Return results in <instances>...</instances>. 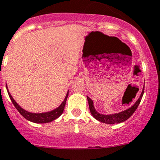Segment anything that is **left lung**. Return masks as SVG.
Masks as SVG:
<instances>
[{"instance_id":"8db88e82","label":"left lung","mask_w":160,"mask_h":160,"mask_svg":"<svg viewBox=\"0 0 160 160\" xmlns=\"http://www.w3.org/2000/svg\"><path fill=\"white\" fill-rule=\"evenodd\" d=\"M143 93H144V88L142 89V92L141 93L140 97H139V98L136 101V102L134 103L132 107H129L128 109L125 110V111L119 112V113L111 114V115H102V114L98 113L94 108L93 102H92V99L89 98L88 97H87V99H88V106H89V111H90L92 116L97 120L102 122V123H108V124H113V123H119L125 121V120H127L135 112V111H136L138 107L140 104L142 98L143 96Z\"/></svg>"}]
</instances>
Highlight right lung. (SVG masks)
Listing matches in <instances>:
<instances>
[{
  "label": "right lung",
  "instance_id": "right-lung-1",
  "mask_svg": "<svg viewBox=\"0 0 160 160\" xmlns=\"http://www.w3.org/2000/svg\"><path fill=\"white\" fill-rule=\"evenodd\" d=\"M6 88H7L8 94L9 96V98L11 100V102H13L14 106L15 107V108L18 110V111L19 112L21 115L23 116L24 118L28 120L31 122H33V123H49V122H52L53 120L56 119L57 118H58L60 115L62 114L64 111V107L66 105V102H67V99H68V92H67V95L65 97V99L62 102L61 105L59 107L56 108V109L53 110L51 111H48V112H44V113H32V112H29V111H25L24 109H22V107L18 105V103L16 102L14 99L13 98V97L11 96V94L9 93V90H8L7 85H6Z\"/></svg>",
  "mask_w": 160,
  "mask_h": 160
}]
</instances>
